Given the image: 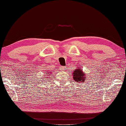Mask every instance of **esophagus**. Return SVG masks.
<instances>
[{
	"label": "esophagus",
	"instance_id": "1",
	"mask_svg": "<svg viewBox=\"0 0 126 126\" xmlns=\"http://www.w3.org/2000/svg\"><path fill=\"white\" fill-rule=\"evenodd\" d=\"M60 68H61V69L62 71H65V69H66V67H63V66H61V67H60Z\"/></svg>",
	"mask_w": 126,
	"mask_h": 126
}]
</instances>
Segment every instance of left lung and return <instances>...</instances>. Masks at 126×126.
<instances>
[{
  "label": "left lung",
  "mask_w": 126,
  "mask_h": 126,
  "mask_svg": "<svg viewBox=\"0 0 126 126\" xmlns=\"http://www.w3.org/2000/svg\"><path fill=\"white\" fill-rule=\"evenodd\" d=\"M73 79H75V81H77L78 82H84L86 77H85V74L82 72V71H81L80 69H76L74 71L73 74Z\"/></svg>",
  "instance_id": "obj_1"
}]
</instances>
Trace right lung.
<instances>
[{"mask_svg":"<svg viewBox=\"0 0 126 126\" xmlns=\"http://www.w3.org/2000/svg\"><path fill=\"white\" fill-rule=\"evenodd\" d=\"M49 73H50V72H48V73H47V74H48V75H49Z\"/></svg>","mask_w":126,"mask_h":126,"instance_id":"right-lung-1","label":"right lung"}]
</instances>
